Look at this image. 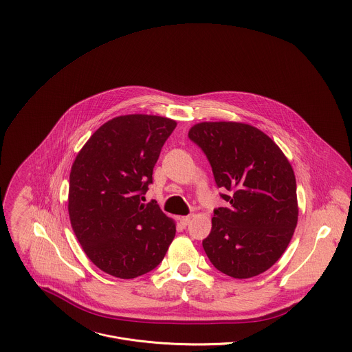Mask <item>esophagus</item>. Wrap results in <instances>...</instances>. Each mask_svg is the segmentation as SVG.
Listing matches in <instances>:
<instances>
[{
    "label": "esophagus",
    "instance_id": "esophagus-1",
    "mask_svg": "<svg viewBox=\"0 0 352 352\" xmlns=\"http://www.w3.org/2000/svg\"><path fill=\"white\" fill-rule=\"evenodd\" d=\"M179 221H180V223H182V226H187L188 223H190V221H191V215H187V217H180L179 218Z\"/></svg>",
    "mask_w": 352,
    "mask_h": 352
}]
</instances>
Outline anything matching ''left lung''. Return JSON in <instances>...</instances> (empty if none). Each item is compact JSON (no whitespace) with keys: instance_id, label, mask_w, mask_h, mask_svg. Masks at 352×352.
<instances>
[{"instance_id":"8db88e82","label":"left lung","mask_w":352,"mask_h":352,"mask_svg":"<svg viewBox=\"0 0 352 352\" xmlns=\"http://www.w3.org/2000/svg\"><path fill=\"white\" fill-rule=\"evenodd\" d=\"M190 140L206 154L215 183L226 190V207L214 210L203 250L212 265L236 279L272 267L297 226L294 170L279 146L263 131L237 122H203Z\"/></svg>"}]
</instances>
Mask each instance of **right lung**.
<instances>
[{
	"instance_id": "1",
	"label": "right lung",
	"mask_w": 352,
	"mask_h": 352,
	"mask_svg": "<svg viewBox=\"0 0 352 352\" xmlns=\"http://www.w3.org/2000/svg\"><path fill=\"white\" fill-rule=\"evenodd\" d=\"M176 122L155 115L118 116L98 129L77 154L69 182V217L89 260L133 279L154 270L175 233L157 201L144 203L153 168Z\"/></svg>"
}]
</instances>
